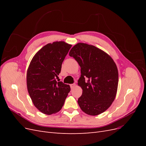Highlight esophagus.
<instances>
[{
    "instance_id": "1",
    "label": "esophagus",
    "mask_w": 146,
    "mask_h": 146,
    "mask_svg": "<svg viewBox=\"0 0 146 146\" xmlns=\"http://www.w3.org/2000/svg\"><path fill=\"white\" fill-rule=\"evenodd\" d=\"M70 88H71V89H74V88L76 86V83L71 84V85H70Z\"/></svg>"
}]
</instances>
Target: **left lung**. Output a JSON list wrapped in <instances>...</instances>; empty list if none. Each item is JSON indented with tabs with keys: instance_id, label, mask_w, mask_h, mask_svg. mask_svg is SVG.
I'll return each instance as SVG.
<instances>
[{
	"instance_id": "8db88e82",
	"label": "left lung",
	"mask_w": 146,
	"mask_h": 146,
	"mask_svg": "<svg viewBox=\"0 0 146 146\" xmlns=\"http://www.w3.org/2000/svg\"><path fill=\"white\" fill-rule=\"evenodd\" d=\"M81 68L78 85L83 90L78 99L81 110L96 116L106 111L116 98L118 70L116 63L107 53L92 45L77 43L70 50Z\"/></svg>"
}]
</instances>
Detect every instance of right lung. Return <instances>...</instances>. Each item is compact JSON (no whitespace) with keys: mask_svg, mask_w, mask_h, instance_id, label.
<instances>
[{"mask_svg":"<svg viewBox=\"0 0 146 146\" xmlns=\"http://www.w3.org/2000/svg\"><path fill=\"white\" fill-rule=\"evenodd\" d=\"M71 46L64 41L47 44L35 55L27 69L30 98L35 107L47 115L60 111L70 92L69 85L56 79Z\"/></svg>","mask_w":146,"mask_h":146,"instance_id":"1","label":"right lung"}]
</instances>
